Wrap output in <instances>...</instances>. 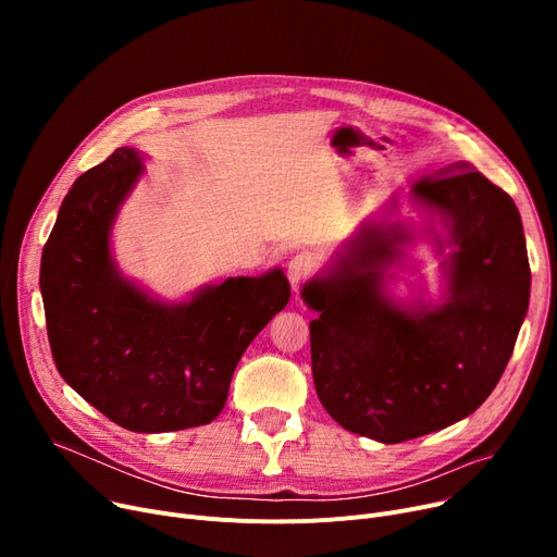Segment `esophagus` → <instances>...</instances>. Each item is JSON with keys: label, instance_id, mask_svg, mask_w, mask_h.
<instances>
[{"label": "esophagus", "instance_id": "34e87169", "mask_svg": "<svg viewBox=\"0 0 557 557\" xmlns=\"http://www.w3.org/2000/svg\"><path fill=\"white\" fill-rule=\"evenodd\" d=\"M313 273H315V263L305 252L296 255L288 261V280H290V284H294V288H298L302 282H307Z\"/></svg>", "mask_w": 557, "mask_h": 557}]
</instances>
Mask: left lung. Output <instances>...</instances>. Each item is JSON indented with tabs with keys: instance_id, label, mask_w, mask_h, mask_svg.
Wrapping results in <instances>:
<instances>
[{
	"instance_id": "8db88e82",
	"label": "left lung",
	"mask_w": 557,
	"mask_h": 557,
	"mask_svg": "<svg viewBox=\"0 0 557 557\" xmlns=\"http://www.w3.org/2000/svg\"><path fill=\"white\" fill-rule=\"evenodd\" d=\"M447 216L449 300L408 313L382 277L408 239L404 225L366 227L338 269L305 286L320 404L347 431L395 445L445 429L490 397L529 311L531 267L515 200L472 164L413 185Z\"/></svg>"
}]
</instances>
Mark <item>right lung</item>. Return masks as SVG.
Wrapping results in <instances>:
<instances>
[{
    "label": "right lung",
    "instance_id": "add662e5",
    "mask_svg": "<svg viewBox=\"0 0 557 557\" xmlns=\"http://www.w3.org/2000/svg\"><path fill=\"white\" fill-rule=\"evenodd\" d=\"M141 173L122 146L65 196L42 250L40 290L58 372L108 420L137 433L210 424L246 347L288 302L280 269L227 277L166 307L116 275L108 234Z\"/></svg>",
    "mask_w": 557,
    "mask_h": 557
}]
</instances>
